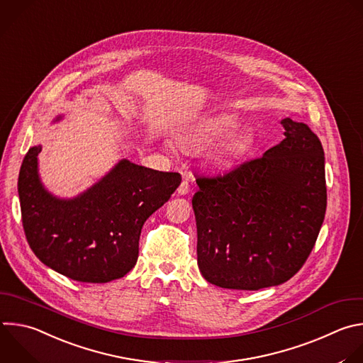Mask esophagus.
<instances>
[{
  "instance_id": "34e87169",
  "label": "esophagus",
  "mask_w": 363,
  "mask_h": 363,
  "mask_svg": "<svg viewBox=\"0 0 363 363\" xmlns=\"http://www.w3.org/2000/svg\"><path fill=\"white\" fill-rule=\"evenodd\" d=\"M189 191H191V184H189L188 179H184V181L181 182V185L178 186V194H179V195H186Z\"/></svg>"
}]
</instances>
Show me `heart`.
<instances>
[{
  "label": "heart",
  "instance_id": "obj_1",
  "mask_svg": "<svg viewBox=\"0 0 363 363\" xmlns=\"http://www.w3.org/2000/svg\"><path fill=\"white\" fill-rule=\"evenodd\" d=\"M232 116H218L202 124L185 128L177 137L178 144L189 152L202 151L211 144L220 140L232 127ZM244 148V141L239 135H229L219 141L215 147H212L206 155L208 161L215 167H226L229 165Z\"/></svg>",
  "mask_w": 363,
  "mask_h": 363
}]
</instances>
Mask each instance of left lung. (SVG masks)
Returning <instances> with one entry per match:
<instances>
[{
    "instance_id": "obj_1",
    "label": "left lung",
    "mask_w": 363,
    "mask_h": 363,
    "mask_svg": "<svg viewBox=\"0 0 363 363\" xmlns=\"http://www.w3.org/2000/svg\"><path fill=\"white\" fill-rule=\"evenodd\" d=\"M285 140L192 198L198 268L212 285L258 291L291 279L309 257L326 211L325 155L303 123L281 121Z\"/></svg>"
}]
</instances>
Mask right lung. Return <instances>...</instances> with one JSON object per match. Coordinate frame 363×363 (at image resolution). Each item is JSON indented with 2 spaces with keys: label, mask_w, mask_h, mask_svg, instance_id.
<instances>
[{
  "label": "right lung",
  "mask_w": 363,
  "mask_h": 363,
  "mask_svg": "<svg viewBox=\"0 0 363 363\" xmlns=\"http://www.w3.org/2000/svg\"><path fill=\"white\" fill-rule=\"evenodd\" d=\"M41 150H28L18 177L23 226L33 252L48 268L78 282L123 278L137 264L145 220L171 198L181 175L123 158L84 192L60 198L41 181Z\"/></svg>",
  "instance_id": "right-lung-1"
}]
</instances>
